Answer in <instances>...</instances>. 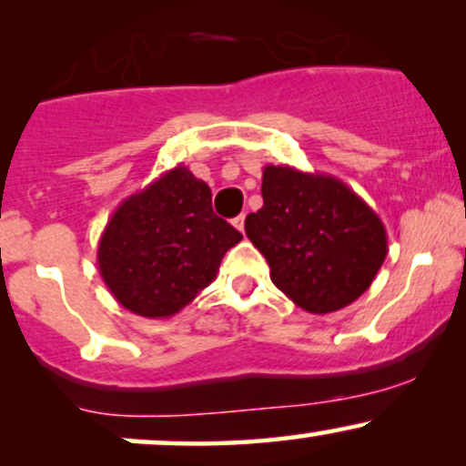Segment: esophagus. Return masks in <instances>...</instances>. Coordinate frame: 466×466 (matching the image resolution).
<instances>
[{"label": "esophagus", "instance_id": "esophagus-1", "mask_svg": "<svg viewBox=\"0 0 466 466\" xmlns=\"http://www.w3.org/2000/svg\"><path fill=\"white\" fill-rule=\"evenodd\" d=\"M232 223H234V228L238 229V232H245V215H238Z\"/></svg>", "mask_w": 466, "mask_h": 466}]
</instances>
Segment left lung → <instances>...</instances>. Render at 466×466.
Instances as JSON below:
<instances>
[{
	"mask_svg": "<svg viewBox=\"0 0 466 466\" xmlns=\"http://www.w3.org/2000/svg\"><path fill=\"white\" fill-rule=\"evenodd\" d=\"M260 192L263 208L245 218V234L289 300L324 315L372 285L388 256L386 228L344 181L267 164Z\"/></svg>",
	"mask_w": 466,
	"mask_h": 466,
	"instance_id": "left-lung-1",
	"label": "left lung"
}]
</instances>
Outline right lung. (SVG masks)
<instances>
[{"label": "right lung", "mask_w": 466, "mask_h": 466, "mask_svg": "<svg viewBox=\"0 0 466 466\" xmlns=\"http://www.w3.org/2000/svg\"><path fill=\"white\" fill-rule=\"evenodd\" d=\"M240 238L212 210L210 186L179 164L117 206L100 234L98 271L122 307L164 319L215 280Z\"/></svg>", "instance_id": "obj_1"}]
</instances>
